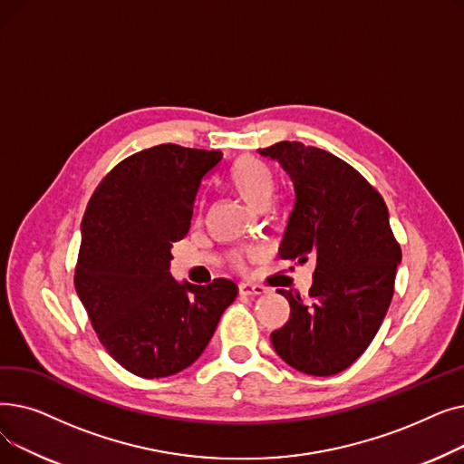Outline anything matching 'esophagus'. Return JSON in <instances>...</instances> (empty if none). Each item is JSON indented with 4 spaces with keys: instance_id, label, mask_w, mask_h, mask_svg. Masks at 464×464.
Here are the masks:
<instances>
[{
    "instance_id": "obj_1",
    "label": "esophagus",
    "mask_w": 464,
    "mask_h": 464,
    "mask_svg": "<svg viewBox=\"0 0 464 464\" xmlns=\"http://www.w3.org/2000/svg\"><path fill=\"white\" fill-rule=\"evenodd\" d=\"M238 294L254 297V295L266 294V289L263 285H257V284H252V282H242V284H238Z\"/></svg>"
}]
</instances>
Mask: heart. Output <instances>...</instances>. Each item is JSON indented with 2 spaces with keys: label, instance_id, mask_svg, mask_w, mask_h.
<instances>
[{
  "label": "heart",
  "instance_id": "heart-1",
  "mask_svg": "<svg viewBox=\"0 0 464 464\" xmlns=\"http://www.w3.org/2000/svg\"><path fill=\"white\" fill-rule=\"evenodd\" d=\"M229 184L254 208H265L269 205L275 191V175L269 163L256 156H240L229 169ZM235 265H242L240 257H235Z\"/></svg>",
  "mask_w": 464,
  "mask_h": 464
}]
</instances>
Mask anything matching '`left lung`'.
<instances>
[{
  "label": "left lung",
  "mask_w": 464,
  "mask_h": 464,
  "mask_svg": "<svg viewBox=\"0 0 464 464\" xmlns=\"http://www.w3.org/2000/svg\"><path fill=\"white\" fill-rule=\"evenodd\" d=\"M257 152L278 161L295 189L280 257L315 261L310 303L280 289L291 314L271 343L295 371L338 374L369 348L392 304L402 254L385 201L322 149L282 140Z\"/></svg>",
  "instance_id": "left-lung-1"
}]
</instances>
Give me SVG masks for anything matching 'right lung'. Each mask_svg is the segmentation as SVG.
Wrapping results in <instances>:
<instances>
[{
	"instance_id": "obj_1",
	"label": "right lung",
	"mask_w": 464,
	"mask_h": 464,
	"mask_svg": "<svg viewBox=\"0 0 464 464\" xmlns=\"http://www.w3.org/2000/svg\"><path fill=\"white\" fill-rule=\"evenodd\" d=\"M222 152L160 144L118 163L92 195L81 226L75 289L105 350L140 378L198 361L237 284L179 282L169 266L199 186Z\"/></svg>"
}]
</instances>
